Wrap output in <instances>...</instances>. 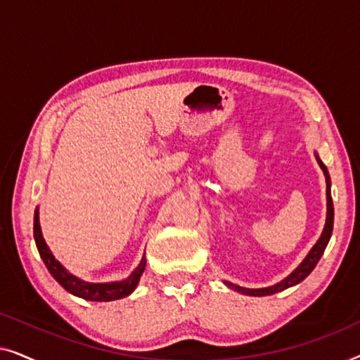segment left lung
Listing matches in <instances>:
<instances>
[{"mask_svg":"<svg viewBox=\"0 0 360 360\" xmlns=\"http://www.w3.org/2000/svg\"><path fill=\"white\" fill-rule=\"evenodd\" d=\"M316 160H318L319 167H321L323 172H324V176H326L328 214H326V224H324L321 238H319L318 243L313 245V249L309 250L308 255H307V257H304L303 262L300 264L298 267L295 269L293 272L290 274L287 278H283L282 282H278L277 285H272V287H267V288H243V287H238V285H234V283L224 282L229 288H233V290H236V292H240V293H244V295H252V297H265V295L278 293V292H282V290H287L290 287H293V285L300 283V282H302V280L307 278L308 275L313 272L314 267H316V264L319 262V259H321L324 249H326L329 239H331L333 223H334V206H333V198H331V180H329L328 169H326V167H324L323 162L319 160L318 155H316Z\"/></svg>","mask_w":360,"mask_h":360,"instance_id":"8db88e82","label":"left lung"}]
</instances>
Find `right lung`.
<instances>
[{
	"label": "right lung",
	"mask_w": 360,
	"mask_h": 360,
	"mask_svg": "<svg viewBox=\"0 0 360 360\" xmlns=\"http://www.w3.org/2000/svg\"><path fill=\"white\" fill-rule=\"evenodd\" d=\"M34 239H36V245L39 254L46 264V267L53 278L62 285L67 292H70L75 297L90 300V302H112V300L124 298L127 295L134 292V288L139 283V278L146 269V255L142 257L141 264L132 272L129 277L121 280V282H110V283H90L85 280L75 277L58 260L53 257L51 249L47 248L46 240L42 238L41 224H39V208L34 211Z\"/></svg>",
	"instance_id": "right-lung-1"
}]
</instances>
